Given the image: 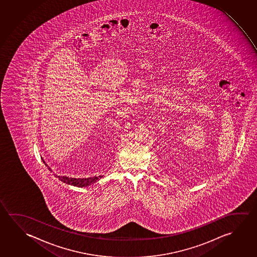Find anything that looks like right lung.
I'll return each instance as SVG.
<instances>
[{"label":"right lung","mask_w":257,"mask_h":257,"mask_svg":"<svg viewBox=\"0 0 257 257\" xmlns=\"http://www.w3.org/2000/svg\"><path fill=\"white\" fill-rule=\"evenodd\" d=\"M43 162L47 166V169H49L51 171L50 168L46 164V162L44 160H43ZM57 177L59 178V180L63 182V183H65V184H68V185H74V186H78V187H86V186H88V185H90L91 184L96 183L101 177V176H99V177H88V178H72V177H61V176H58Z\"/></svg>","instance_id":"1"}]
</instances>
